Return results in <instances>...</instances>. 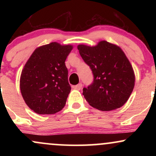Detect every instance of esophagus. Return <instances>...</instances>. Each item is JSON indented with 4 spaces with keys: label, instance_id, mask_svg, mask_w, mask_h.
<instances>
[{
    "label": "esophagus",
    "instance_id": "esophagus-1",
    "mask_svg": "<svg viewBox=\"0 0 156 156\" xmlns=\"http://www.w3.org/2000/svg\"><path fill=\"white\" fill-rule=\"evenodd\" d=\"M82 86H83V85H82V83H78V85L75 86L74 88L76 89H78V90H80V89L82 88Z\"/></svg>",
    "mask_w": 156,
    "mask_h": 156
}]
</instances>
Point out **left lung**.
<instances>
[{"mask_svg":"<svg viewBox=\"0 0 156 156\" xmlns=\"http://www.w3.org/2000/svg\"><path fill=\"white\" fill-rule=\"evenodd\" d=\"M78 50L94 76L92 83L83 89L89 104L101 111L122 106L135 85L133 67L122 50L106 41L93 47L79 44Z\"/></svg>","mask_w":156,"mask_h":156,"instance_id":"1","label":"left lung"}]
</instances>
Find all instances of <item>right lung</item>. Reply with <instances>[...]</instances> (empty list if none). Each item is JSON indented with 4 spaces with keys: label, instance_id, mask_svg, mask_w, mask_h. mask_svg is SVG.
Segmentation results:
<instances>
[{
    "label": "right lung",
    "instance_id": "add662e5",
    "mask_svg": "<svg viewBox=\"0 0 156 156\" xmlns=\"http://www.w3.org/2000/svg\"><path fill=\"white\" fill-rule=\"evenodd\" d=\"M73 45L58 42L40 46L33 52L22 70L20 92L25 102L39 114L58 112L71 90L65 65Z\"/></svg>",
    "mask_w": 156,
    "mask_h": 156
}]
</instances>
